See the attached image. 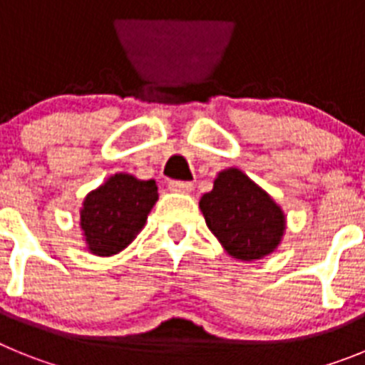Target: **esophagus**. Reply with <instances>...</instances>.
Returning <instances> with one entry per match:
<instances>
[{"mask_svg":"<svg viewBox=\"0 0 365 365\" xmlns=\"http://www.w3.org/2000/svg\"><path fill=\"white\" fill-rule=\"evenodd\" d=\"M168 188L177 193H190L193 190V185L188 182V180H172V182L168 185Z\"/></svg>","mask_w":365,"mask_h":365,"instance_id":"obj_1","label":"esophagus"}]
</instances>
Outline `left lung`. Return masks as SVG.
<instances>
[{
  "instance_id": "1",
  "label": "left lung",
  "mask_w": 365,
  "mask_h": 365,
  "mask_svg": "<svg viewBox=\"0 0 365 365\" xmlns=\"http://www.w3.org/2000/svg\"><path fill=\"white\" fill-rule=\"evenodd\" d=\"M199 206L206 227L235 259H261L282 241V208L237 168L219 173Z\"/></svg>"
}]
</instances>
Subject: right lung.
Masks as SVG:
<instances>
[{"label": "right lung", "instance_id": "add662e5", "mask_svg": "<svg viewBox=\"0 0 365 365\" xmlns=\"http://www.w3.org/2000/svg\"><path fill=\"white\" fill-rule=\"evenodd\" d=\"M157 197L155 180L135 179L128 173L109 177L87 195L80 212L87 248L96 256L120 252L143 230Z\"/></svg>", "mask_w": 365, "mask_h": 365}]
</instances>
